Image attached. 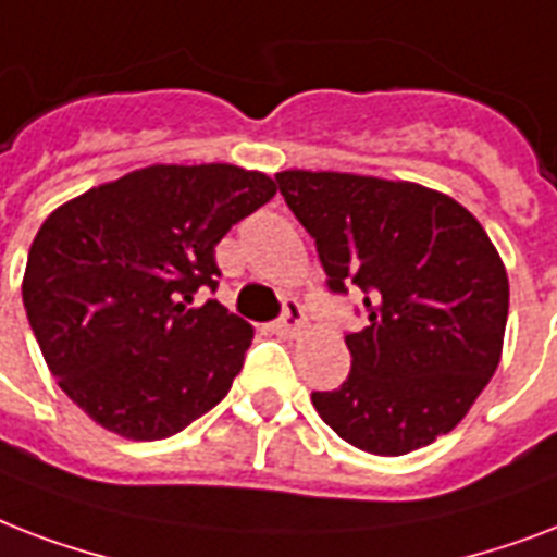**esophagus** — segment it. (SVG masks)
<instances>
[{
    "label": "esophagus",
    "instance_id": "34e87169",
    "mask_svg": "<svg viewBox=\"0 0 557 557\" xmlns=\"http://www.w3.org/2000/svg\"><path fill=\"white\" fill-rule=\"evenodd\" d=\"M301 319H305V313H301L299 301H287V308H284V317L278 319L273 325V331L278 334V337H296L301 327Z\"/></svg>",
    "mask_w": 557,
    "mask_h": 557
}]
</instances>
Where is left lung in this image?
Masks as SVG:
<instances>
[{"instance_id":"8db88e82","label":"left lung","mask_w":557,"mask_h":557,"mask_svg":"<svg viewBox=\"0 0 557 557\" xmlns=\"http://www.w3.org/2000/svg\"><path fill=\"white\" fill-rule=\"evenodd\" d=\"M275 183L317 240L327 287H360L369 313L346 337V383L310 395L319 418L374 456L450 433L497 372L506 337L508 275L480 220L404 180L282 171Z\"/></svg>"}]
</instances>
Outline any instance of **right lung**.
Listing matches in <instances>:
<instances>
[{
	"label": "right lung",
	"instance_id": "1",
	"mask_svg": "<svg viewBox=\"0 0 557 557\" xmlns=\"http://www.w3.org/2000/svg\"><path fill=\"white\" fill-rule=\"evenodd\" d=\"M261 171L150 165L89 188L42 220L23 305L58 386L133 442L180 433L226 398L252 325L218 299L214 247L261 209Z\"/></svg>",
	"mask_w": 557,
	"mask_h": 557
}]
</instances>
